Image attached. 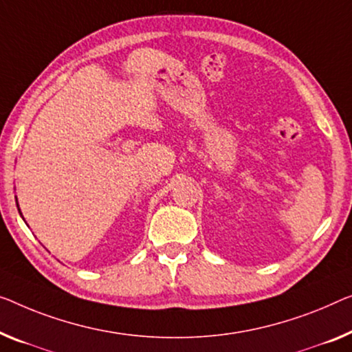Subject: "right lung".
<instances>
[{"mask_svg": "<svg viewBox=\"0 0 352 352\" xmlns=\"http://www.w3.org/2000/svg\"><path fill=\"white\" fill-rule=\"evenodd\" d=\"M15 201H17V197H15ZM17 206H19V202H17ZM19 212H20V208H19ZM23 218V217H22Z\"/></svg>", "mask_w": 352, "mask_h": 352, "instance_id": "right-lung-1", "label": "right lung"}]
</instances>
